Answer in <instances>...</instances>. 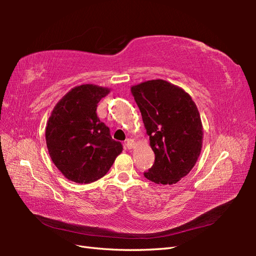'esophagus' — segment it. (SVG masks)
<instances>
[{
	"label": "esophagus",
	"mask_w": 256,
	"mask_h": 256,
	"mask_svg": "<svg viewBox=\"0 0 256 256\" xmlns=\"http://www.w3.org/2000/svg\"><path fill=\"white\" fill-rule=\"evenodd\" d=\"M125 146H126V148H128V150H132V148H134V146H135V142H134L133 140L130 138V140H126V143H125Z\"/></svg>",
	"instance_id": "esophagus-1"
}]
</instances>
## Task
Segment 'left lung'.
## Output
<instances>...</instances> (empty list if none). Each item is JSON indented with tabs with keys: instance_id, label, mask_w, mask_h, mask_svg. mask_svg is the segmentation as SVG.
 I'll list each match as a JSON object with an SVG mask.
<instances>
[{
	"instance_id": "left-lung-1",
	"label": "left lung",
	"mask_w": 256,
	"mask_h": 256,
	"mask_svg": "<svg viewBox=\"0 0 256 256\" xmlns=\"http://www.w3.org/2000/svg\"><path fill=\"white\" fill-rule=\"evenodd\" d=\"M155 154L144 176L172 184L188 175L202 148V123L192 96L180 86L156 79L131 86Z\"/></svg>"
}]
</instances>
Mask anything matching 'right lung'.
Listing matches in <instances>:
<instances>
[{
	"instance_id": "1",
	"label": "right lung",
	"mask_w": 256,
	"mask_h": 256,
	"mask_svg": "<svg viewBox=\"0 0 256 256\" xmlns=\"http://www.w3.org/2000/svg\"><path fill=\"white\" fill-rule=\"evenodd\" d=\"M110 89L96 84L74 86L54 108L46 125V144L54 164L69 180L90 184L110 170L122 144L96 116Z\"/></svg>"
}]
</instances>
